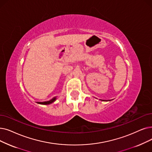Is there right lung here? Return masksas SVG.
<instances>
[{
  "label": "right lung",
  "instance_id": "add662e5",
  "mask_svg": "<svg viewBox=\"0 0 152 152\" xmlns=\"http://www.w3.org/2000/svg\"><path fill=\"white\" fill-rule=\"evenodd\" d=\"M55 100H56V98L53 97V99H50V101H45V102H38V104H51L52 102H53Z\"/></svg>",
  "mask_w": 152,
  "mask_h": 152
}]
</instances>
